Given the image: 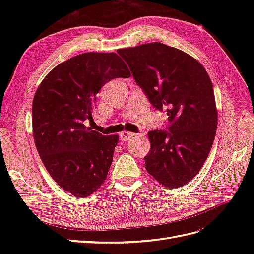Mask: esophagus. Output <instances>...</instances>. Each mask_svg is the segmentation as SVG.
Wrapping results in <instances>:
<instances>
[{
    "mask_svg": "<svg viewBox=\"0 0 254 254\" xmlns=\"http://www.w3.org/2000/svg\"><path fill=\"white\" fill-rule=\"evenodd\" d=\"M135 135H137V133L130 132V131H124L121 133V139H122V141H128L130 139H132V137H134Z\"/></svg>",
    "mask_w": 254,
    "mask_h": 254,
    "instance_id": "esophagus-1",
    "label": "esophagus"
}]
</instances>
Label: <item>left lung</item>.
Here are the masks:
<instances>
[{"label":"left lung","instance_id":"8db88e82","mask_svg":"<svg viewBox=\"0 0 254 254\" xmlns=\"http://www.w3.org/2000/svg\"><path fill=\"white\" fill-rule=\"evenodd\" d=\"M118 53L152 106L166 109L171 122L170 131L148 132L146 171L164 187L180 188L201 170L216 134L218 112L210 76L197 59L161 42Z\"/></svg>","mask_w":254,"mask_h":254}]
</instances>
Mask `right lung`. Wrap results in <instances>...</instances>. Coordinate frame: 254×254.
<instances>
[{"mask_svg":"<svg viewBox=\"0 0 254 254\" xmlns=\"http://www.w3.org/2000/svg\"><path fill=\"white\" fill-rule=\"evenodd\" d=\"M130 75L117 53L89 52L54 67L38 87L32 107L35 145L52 178L67 193L88 197L106 180L119 135H103L83 122L92 120L104 84Z\"/></svg>","mask_w":254,"mask_h":254,"instance_id":"right-lung-1","label":"right lung"}]
</instances>
